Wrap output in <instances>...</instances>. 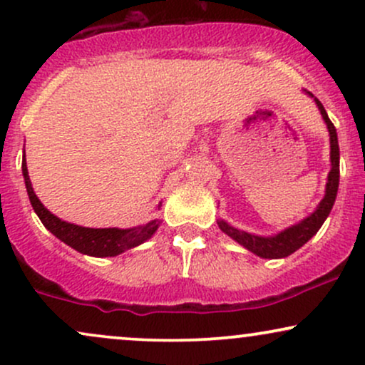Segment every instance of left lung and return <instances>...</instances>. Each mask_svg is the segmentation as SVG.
I'll return each instance as SVG.
<instances>
[{"label": "left lung", "mask_w": 365, "mask_h": 365, "mask_svg": "<svg viewBox=\"0 0 365 365\" xmlns=\"http://www.w3.org/2000/svg\"><path fill=\"white\" fill-rule=\"evenodd\" d=\"M311 98L314 96L311 92H307ZM314 103L319 108L322 120H324L326 127L329 132V161H331V170L328 173V182H326V190L324 197L321 199V202L317 204V207L314 209L307 217H304L299 223L288 226V228L282 230L276 235L271 237H261L254 235V233L244 232V230H238L235 226L228 225L225 220H217V226L221 228V232L226 233L228 237H232L233 240L238 242L242 247H245L247 250L259 255L262 259H283L288 255L299 250L304 244H307L311 238L319 232L322 223L326 221V217L329 216L331 209H333L334 199L338 194V183H340V148H338V135L336 128L331 123L328 113H326L324 106L317 98H314Z\"/></svg>", "instance_id": "8db88e82"}]
</instances>
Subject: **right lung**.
I'll return each mask as SVG.
<instances>
[{
	"mask_svg": "<svg viewBox=\"0 0 365 365\" xmlns=\"http://www.w3.org/2000/svg\"><path fill=\"white\" fill-rule=\"evenodd\" d=\"M22 173L25 180V188H27L29 199H31L32 207L36 215L39 216L43 223L54 237L60 238L66 245H70L77 252L92 255V257H115L125 250L133 249V247L144 244L156 233L159 228V220H153L145 225L133 226V228H86L68 221H63L48 211L37 199L34 188H32L31 178H29L27 161H25V150L22 158ZM161 206V202H159ZM158 206V207H159Z\"/></svg>",
	"mask_w": 365,
	"mask_h": 365,
	"instance_id": "obj_1",
	"label": "right lung"
}]
</instances>
